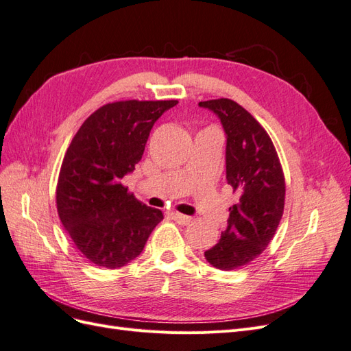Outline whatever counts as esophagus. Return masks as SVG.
I'll return each instance as SVG.
<instances>
[{
  "instance_id": "obj_1",
  "label": "esophagus",
  "mask_w": 351,
  "mask_h": 351,
  "mask_svg": "<svg viewBox=\"0 0 351 351\" xmlns=\"http://www.w3.org/2000/svg\"><path fill=\"white\" fill-rule=\"evenodd\" d=\"M171 217H173V219L176 222H178V224H182V226H187V224H190V221H192V218H190V217L183 215V214H178V212H173Z\"/></svg>"
}]
</instances>
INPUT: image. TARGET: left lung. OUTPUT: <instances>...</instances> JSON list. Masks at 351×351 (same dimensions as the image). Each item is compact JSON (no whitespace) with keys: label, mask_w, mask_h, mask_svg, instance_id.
I'll return each instance as SVG.
<instances>
[{"label":"left lung","mask_w":351,"mask_h":351,"mask_svg":"<svg viewBox=\"0 0 351 351\" xmlns=\"http://www.w3.org/2000/svg\"><path fill=\"white\" fill-rule=\"evenodd\" d=\"M214 112L227 136L226 177L240 199L230 208L226 231L205 252L218 269L232 271L267 249L281 221L285 182L274 143L263 127L237 102L221 98L199 102Z\"/></svg>","instance_id":"8db88e82"}]
</instances>
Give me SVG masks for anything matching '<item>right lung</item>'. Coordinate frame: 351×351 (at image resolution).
Returning <instances> with one entry per match:
<instances>
[{"instance_id":"right-lung-1","label":"right lung","mask_w":351,"mask_h":351,"mask_svg":"<svg viewBox=\"0 0 351 351\" xmlns=\"http://www.w3.org/2000/svg\"><path fill=\"white\" fill-rule=\"evenodd\" d=\"M178 101L107 104L82 124L57 184L60 219L97 267L121 268L141 254L162 212L141 204L121 180L141 161L154 124Z\"/></svg>"}]
</instances>
